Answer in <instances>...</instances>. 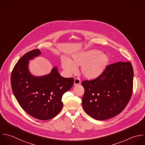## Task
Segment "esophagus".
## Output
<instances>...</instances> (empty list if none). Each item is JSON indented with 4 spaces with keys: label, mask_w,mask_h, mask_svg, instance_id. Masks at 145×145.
Returning a JSON list of instances; mask_svg holds the SVG:
<instances>
[{
    "label": "esophagus",
    "mask_w": 145,
    "mask_h": 145,
    "mask_svg": "<svg viewBox=\"0 0 145 145\" xmlns=\"http://www.w3.org/2000/svg\"><path fill=\"white\" fill-rule=\"evenodd\" d=\"M80 84H81V81H80V80L79 78L74 79V86L80 85Z\"/></svg>",
    "instance_id": "obj_1"
}]
</instances>
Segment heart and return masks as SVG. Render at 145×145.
I'll list each match as a JSON object with an SVG mask.
<instances>
[{"label": "heart", "mask_w": 145, "mask_h": 145, "mask_svg": "<svg viewBox=\"0 0 145 145\" xmlns=\"http://www.w3.org/2000/svg\"><path fill=\"white\" fill-rule=\"evenodd\" d=\"M108 55L99 50H90L76 54L71 60L61 58V66L67 74L76 72L77 67H80V71L86 78L93 80L98 77L105 71L108 62Z\"/></svg>", "instance_id": "obj_1"}]
</instances>
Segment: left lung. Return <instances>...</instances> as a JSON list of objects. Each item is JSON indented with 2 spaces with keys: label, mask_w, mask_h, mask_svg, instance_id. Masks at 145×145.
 I'll use <instances>...</instances> for the list:
<instances>
[{
  "label": "left lung",
  "mask_w": 145,
  "mask_h": 145,
  "mask_svg": "<svg viewBox=\"0 0 145 145\" xmlns=\"http://www.w3.org/2000/svg\"><path fill=\"white\" fill-rule=\"evenodd\" d=\"M133 76L131 62H119L107 66L96 79L83 81L84 111L97 120H107L120 114L131 98Z\"/></svg>",
  "instance_id": "8db88e82"
}]
</instances>
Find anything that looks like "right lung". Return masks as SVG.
Masks as SVG:
<instances>
[{"instance_id": "right-lung-1", "label": "right lung", "mask_w": 145, "mask_h": 145, "mask_svg": "<svg viewBox=\"0 0 145 145\" xmlns=\"http://www.w3.org/2000/svg\"><path fill=\"white\" fill-rule=\"evenodd\" d=\"M42 54L35 49L24 55L16 64L11 73L13 94L21 108L33 118L47 120L61 110L63 95L74 83L73 78L60 76L57 67L43 76H37L29 71V61Z\"/></svg>"}]
</instances>
